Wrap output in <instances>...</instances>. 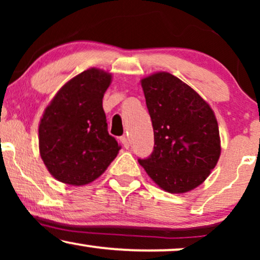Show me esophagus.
I'll list each match as a JSON object with an SVG mask.
<instances>
[{
    "label": "esophagus",
    "instance_id": "34e87169",
    "mask_svg": "<svg viewBox=\"0 0 260 260\" xmlns=\"http://www.w3.org/2000/svg\"><path fill=\"white\" fill-rule=\"evenodd\" d=\"M120 140H121V143H122V145H123L124 148L126 149H128L129 148V142H128V138L126 136H122L121 138H120Z\"/></svg>",
    "mask_w": 260,
    "mask_h": 260
}]
</instances>
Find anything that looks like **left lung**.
<instances>
[{
  "instance_id": "1",
  "label": "left lung",
  "mask_w": 260,
  "mask_h": 260,
  "mask_svg": "<svg viewBox=\"0 0 260 260\" xmlns=\"http://www.w3.org/2000/svg\"><path fill=\"white\" fill-rule=\"evenodd\" d=\"M142 86L153 122L154 149L139 164L166 192L192 190L220 157L215 115L190 86L170 73L147 77Z\"/></svg>"
}]
</instances>
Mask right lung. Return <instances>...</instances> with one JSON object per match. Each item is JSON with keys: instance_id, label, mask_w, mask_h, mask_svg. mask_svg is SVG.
<instances>
[{"instance_id": "add662e5", "label": "right lung", "mask_w": 260, "mask_h": 260, "mask_svg": "<svg viewBox=\"0 0 260 260\" xmlns=\"http://www.w3.org/2000/svg\"><path fill=\"white\" fill-rule=\"evenodd\" d=\"M111 74L84 71L59 89L39 126L41 159L56 180L83 186L96 180L121 145L107 132L103 98Z\"/></svg>"}]
</instances>
